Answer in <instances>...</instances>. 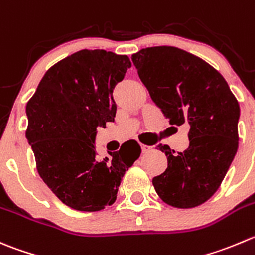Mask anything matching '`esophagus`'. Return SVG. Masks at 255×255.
<instances>
[{
	"mask_svg": "<svg viewBox=\"0 0 255 255\" xmlns=\"http://www.w3.org/2000/svg\"><path fill=\"white\" fill-rule=\"evenodd\" d=\"M140 148H142V153H148L150 149H152V147L147 144H140Z\"/></svg>",
	"mask_w": 255,
	"mask_h": 255,
	"instance_id": "obj_1",
	"label": "esophagus"
}]
</instances>
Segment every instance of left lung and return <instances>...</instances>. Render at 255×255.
Instances as JSON below:
<instances>
[{
	"mask_svg": "<svg viewBox=\"0 0 255 255\" xmlns=\"http://www.w3.org/2000/svg\"><path fill=\"white\" fill-rule=\"evenodd\" d=\"M132 61L170 125L189 126L185 150L158 145L168 167L153 178L155 192L175 208L199 206L216 193L238 149V101L218 71L177 47L143 48Z\"/></svg>",
	"mask_w": 255,
	"mask_h": 255,
	"instance_id": "left-lung-1",
	"label": "left lung"
}]
</instances>
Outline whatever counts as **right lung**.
<instances>
[{
    "label": "right lung",
    "mask_w": 255,
    "mask_h": 255,
    "mask_svg": "<svg viewBox=\"0 0 255 255\" xmlns=\"http://www.w3.org/2000/svg\"><path fill=\"white\" fill-rule=\"evenodd\" d=\"M132 66L127 56L82 49L52 66L28 101L26 137L38 174L57 198L82 212L115 203L128 168L140 155L135 140L98 159L97 128L115 122L116 85Z\"/></svg>",
    "instance_id": "1"
}]
</instances>
